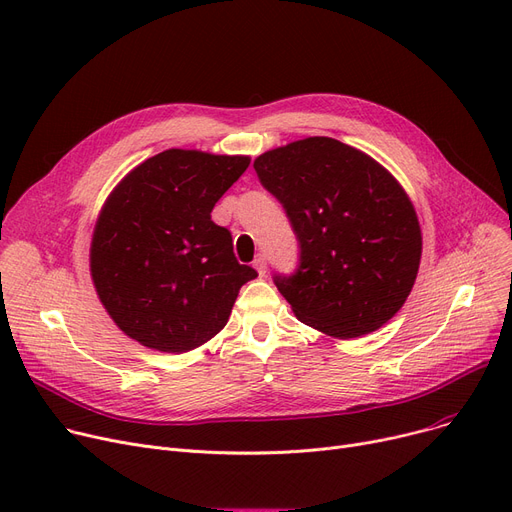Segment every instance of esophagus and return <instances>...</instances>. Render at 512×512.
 Segmentation results:
<instances>
[{
	"instance_id": "esophagus-1",
	"label": "esophagus",
	"mask_w": 512,
	"mask_h": 512,
	"mask_svg": "<svg viewBox=\"0 0 512 512\" xmlns=\"http://www.w3.org/2000/svg\"><path fill=\"white\" fill-rule=\"evenodd\" d=\"M253 267H255L259 276H265V272H267V259H265V255H259V257L253 261Z\"/></svg>"
}]
</instances>
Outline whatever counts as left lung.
<instances>
[{"label": "left lung", "instance_id": "obj_1", "mask_svg": "<svg viewBox=\"0 0 512 512\" xmlns=\"http://www.w3.org/2000/svg\"><path fill=\"white\" fill-rule=\"evenodd\" d=\"M253 168L299 240L297 270L274 276L294 315L342 340L382 328L405 305L421 261L405 188L367 153L330 137L265 151Z\"/></svg>", "mask_w": 512, "mask_h": 512}]
</instances>
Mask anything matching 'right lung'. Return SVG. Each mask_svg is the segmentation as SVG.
Here are the masks:
<instances>
[{"label": "right lung", "instance_id": "right-lung-1", "mask_svg": "<svg viewBox=\"0 0 512 512\" xmlns=\"http://www.w3.org/2000/svg\"><path fill=\"white\" fill-rule=\"evenodd\" d=\"M251 164L247 155L161 151L107 197L91 242V276L116 326L147 348L186 353L218 334L242 284L228 228L211 209Z\"/></svg>", "mask_w": 512, "mask_h": 512}]
</instances>
